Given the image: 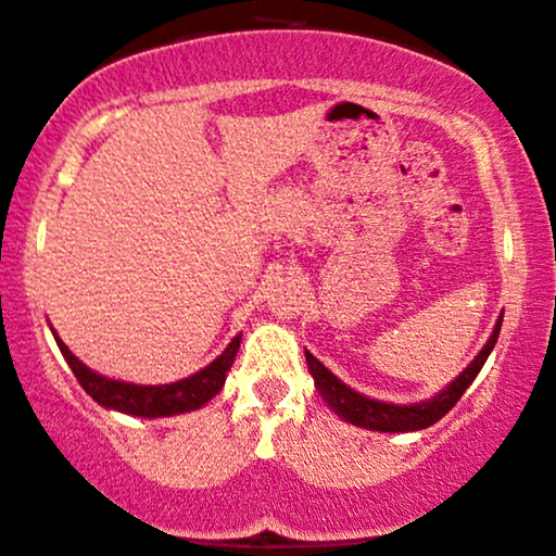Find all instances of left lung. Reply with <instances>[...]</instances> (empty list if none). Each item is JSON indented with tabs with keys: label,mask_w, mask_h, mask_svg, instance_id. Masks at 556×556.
<instances>
[{
	"label": "left lung",
	"mask_w": 556,
	"mask_h": 556,
	"mask_svg": "<svg viewBox=\"0 0 556 556\" xmlns=\"http://www.w3.org/2000/svg\"><path fill=\"white\" fill-rule=\"evenodd\" d=\"M500 326H503V316L497 318V326H494L490 342L484 344L473 363L466 367L460 376L453 380L445 391H440L438 396H432L430 401H422V404H409V406H399V404H386V401H376L370 396H363V393L352 391L350 386H344L329 367H324L313 357L311 352H305L307 359V370H311L313 380H316L318 393L324 396L329 409H333L344 422H352L354 427H365V430H378V432H414V430H425L443 419L447 412L456 406V401L464 396L466 388L473 383V378L479 376L481 365L486 363L490 352L494 350L500 337Z\"/></svg>",
	"instance_id": "obj_1"
}]
</instances>
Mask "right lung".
Returning a JSON list of instances; mask_svg holds the SVG:
<instances>
[{"mask_svg":"<svg viewBox=\"0 0 556 556\" xmlns=\"http://www.w3.org/2000/svg\"><path fill=\"white\" fill-rule=\"evenodd\" d=\"M53 339H56L59 350H62L64 359L70 363L72 372L77 376L79 386H83L100 406L124 412V414H134V417H150V419L193 412L199 409V406H204L210 399L217 396L219 388L225 386L227 370L232 367V359H236L238 346H240V333H238V337L227 344V350L219 354L214 363L206 365L204 370L193 372V376L184 380H176V383L134 386V383H124V380L98 376V372H92L90 367L79 363L75 354L66 350V344L56 337V331H53Z\"/></svg>","mask_w":556,"mask_h":556,"instance_id":"right-lung-1","label":"right lung"}]
</instances>
